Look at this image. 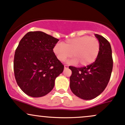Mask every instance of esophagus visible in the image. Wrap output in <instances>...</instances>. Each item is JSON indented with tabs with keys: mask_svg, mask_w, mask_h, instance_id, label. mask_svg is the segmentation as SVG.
<instances>
[{
	"mask_svg": "<svg viewBox=\"0 0 125 125\" xmlns=\"http://www.w3.org/2000/svg\"><path fill=\"white\" fill-rule=\"evenodd\" d=\"M64 68H65V69H68V68H69V66H68V65H65L64 66Z\"/></svg>",
	"mask_w": 125,
	"mask_h": 125,
	"instance_id": "34e87169",
	"label": "esophagus"
}]
</instances>
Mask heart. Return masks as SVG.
Returning <instances> with one entry per match:
<instances>
[{
	"mask_svg": "<svg viewBox=\"0 0 125 125\" xmlns=\"http://www.w3.org/2000/svg\"><path fill=\"white\" fill-rule=\"evenodd\" d=\"M53 51L60 62L73 56L70 63L83 66L91 65L97 59L100 52V42L95 38L88 35L69 39L53 47Z\"/></svg>",
	"mask_w": 125,
	"mask_h": 125,
	"instance_id": "b5f03b06",
	"label": "heart"
}]
</instances>
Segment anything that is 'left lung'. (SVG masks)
Segmentation results:
<instances>
[{
    "instance_id": "8db88e82",
    "label": "left lung",
    "mask_w": 125,
    "mask_h": 125,
    "mask_svg": "<svg viewBox=\"0 0 125 125\" xmlns=\"http://www.w3.org/2000/svg\"><path fill=\"white\" fill-rule=\"evenodd\" d=\"M100 42V52L95 61L82 68L69 67L72 71L70 88L83 100H92L102 93L109 83L112 69L113 58L110 42L104 37L95 34Z\"/></svg>"
}]
</instances>
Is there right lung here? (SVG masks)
Returning <instances> with one entry per match:
<instances>
[{
    "instance_id": "obj_1",
    "label": "right lung",
    "mask_w": 125,
    "mask_h": 125,
    "mask_svg": "<svg viewBox=\"0 0 125 125\" xmlns=\"http://www.w3.org/2000/svg\"><path fill=\"white\" fill-rule=\"evenodd\" d=\"M59 40L42 31H30L21 40L15 53L13 70L22 91L32 97L46 95L64 66L53 51Z\"/></svg>"
}]
</instances>
